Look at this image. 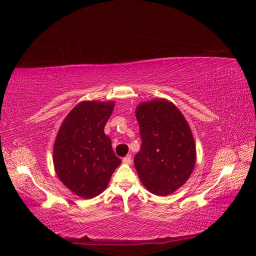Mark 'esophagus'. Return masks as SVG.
<instances>
[{
  "instance_id": "34e87169",
  "label": "esophagus",
  "mask_w": 256,
  "mask_h": 256,
  "mask_svg": "<svg viewBox=\"0 0 256 256\" xmlns=\"http://www.w3.org/2000/svg\"><path fill=\"white\" fill-rule=\"evenodd\" d=\"M123 162L124 164H130L132 162V156L131 154H128L126 157H124L123 158Z\"/></svg>"
}]
</instances>
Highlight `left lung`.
<instances>
[{
  "instance_id": "obj_1",
  "label": "left lung",
  "mask_w": 256,
  "mask_h": 256,
  "mask_svg": "<svg viewBox=\"0 0 256 256\" xmlns=\"http://www.w3.org/2000/svg\"><path fill=\"white\" fill-rule=\"evenodd\" d=\"M142 144L134 166L151 193L166 196L185 184L196 166V149L190 125L166 99L141 102L136 112Z\"/></svg>"
}]
</instances>
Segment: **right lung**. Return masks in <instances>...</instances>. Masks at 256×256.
<instances>
[{"mask_svg": "<svg viewBox=\"0 0 256 256\" xmlns=\"http://www.w3.org/2000/svg\"><path fill=\"white\" fill-rule=\"evenodd\" d=\"M114 102H82L68 112L58 130L53 149L55 172L76 196L92 198L107 188L120 159L104 128Z\"/></svg>", "mask_w": 256, "mask_h": 256, "instance_id": "right-lung-1", "label": "right lung"}]
</instances>
